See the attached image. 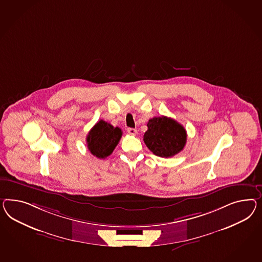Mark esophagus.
Here are the masks:
<instances>
[{
	"instance_id": "esophagus-1",
	"label": "esophagus",
	"mask_w": 262,
	"mask_h": 262,
	"mask_svg": "<svg viewBox=\"0 0 262 262\" xmlns=\"http://www.w3.org/2000/svg\"><path fill=\"white\" fill-rule=\"evenodd\" d=\"M127 134L130 135H135L137 134V130L133 127H128L127 129Z\"/></svg>"
}]
</instances>
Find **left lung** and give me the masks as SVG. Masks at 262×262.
Wrapping results in <instances>:
<instances>
[{
  "label": "left lung",
  "mask_w": 262,
  "mask_h": 262,
  "mask_svg": "<svg viewBox=\"0 0 262 262\" xmlns=\"http://www.w3.org/2000/svg\"><path fill=\"white\" fill-rule=\"evenodd\" d=\"M144 142L149 150L160 157H172L184 149L187 133L184 127L167 116L149 119Z\"/></svg>",
  "instance_id": "obj_1"
}]
</instances>
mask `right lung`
Listing matches in <instances>:
<instances>
[{"instance_id": "right-lung-1", "label": "right lung", "mask_w": 262, "mask_h": 262, "mask_svg": "<svg viewBox=\"0 0 262 262\" xmlns=\"http://www.w3.org/2000/svg\"><path fill=\"white\" fill-rule=\"evenodd\" d=\"M122 137V130L113 127L106 121L97 122L86 136V144L92 155L100 159H105L113 154Z\"/></svg>"}]
</instances>
